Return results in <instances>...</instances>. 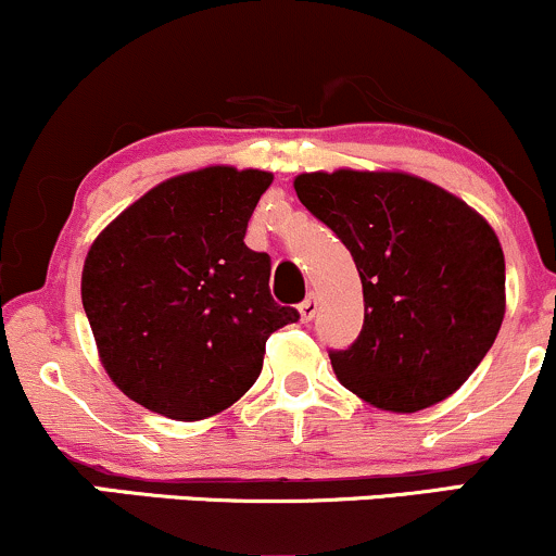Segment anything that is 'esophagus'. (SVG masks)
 <instances>
[{"mask_svg": "<svg viewBox=\"0 0 556 556\" xmlns=\"http://www.w3.org/2000/svg\"><path fill=\"white\" fill-rule=\"evenodd\" d=\"M316 311H318V298L314 295V292H311V295L305 298L303 303H300V321H303V324H308L311 318L316 316Z\"/></svg>", "mask_w": 556, "mask_h": 556, "instance_id": "obj_1", "label": "esophagus"}]
</instances>
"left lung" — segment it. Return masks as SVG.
<instances>
[{"mask_svg": "<svg viewBox=\"0 0 556 556\" xmlns=\"http://www.w3.org/2000/svg\"><path fill=\"white\" fill-rule=\"evenodd\" d=\"M295 193L361 274L363 329L329 353L340 384L389 413L455 394L504 318V253L489 222L407 172H305Z\"/></svg>", "mask_w": 556, "mask_h": 556, "instance_id": "8db88e82", "label": "left lung"}]
</instances>
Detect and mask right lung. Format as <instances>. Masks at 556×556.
Segmentation results:
<instances>
[{
  "label": "right lung",
  "mask_w": 556,
  "mask_h": 556,
  "mask_svg": "<svg viewBox=\"0 0 556 556\" xmlns=\"http://www.w3.org/2000/svg\"><path fill=\"white\" fill-rule=\"evenodd\" d=\"M271 172L203 167L159 182L93 240L80 298L104 371L146 410L203 420L256 384L271 331V258L245 229Z\"/></svg>",
  "instance_id": "right-lung-1"
}]
</instances>
